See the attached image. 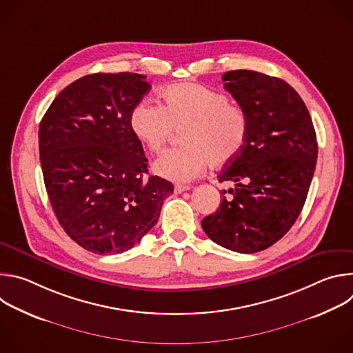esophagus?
<instances>
[{"label":"esophagus","mask_w":353,"mask_h":353,"mask_svg":"<svg viewBox=\"0 0 353 353\" xmlns=\"http://www.w3.org/2000/svg\"><path fill=\"white\" fill-rule=\"evenodd\" d=\"M191 187L190 185H183V184H177L176 187H174V192L176 194H180V192H184V191H188Z\"/></svg>","instance_id":"34e87169"}]
</instances>
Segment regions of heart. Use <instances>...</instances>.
<instances>
[{"mask_svg": "<svg viewBox=\"0 0 353 353\" xmlns=\"http://www.w3.org/2000/svg\"><path fill=\"white\" fill-rule=\"evenodd\" d=\"M161 96L162 106L145 100L130 116L134 135L155 154L162 152L176 130H183L184 146L168 150L155 162L157 174L187 183L211 163L219 168L239 157L248 135V117L225 93L199 83H179Z\"/></svg>", "mask_w": 353, "mask_h": 353, "instance_id": "obj_1", "label": "heart"}]
</instances>
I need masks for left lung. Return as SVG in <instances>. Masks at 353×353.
Masks as SVG:
<instances>
[{
    "instance_id": "obj_1",
    "label": "left lung",
    "mask_w": 353,
    "mask_h": 353,
    "mask_svg": "<svg viewBox=\"0 0 353 353\" xmlns=\"http://www.w3.org/2000/svg\"><path fill=\"white\" fill-rule=\"evenodd\" d=\"M222 79L248 117V135L218 176L221 183H236L233 196H223L201 226L216 244L251 254L276 243L296 222L314 174L317 139L305 102L288 82L250 70L228 71Z\"/></svg>"
}]
</instances>
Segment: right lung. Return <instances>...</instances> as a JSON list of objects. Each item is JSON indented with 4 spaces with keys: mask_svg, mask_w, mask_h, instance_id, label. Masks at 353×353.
Masks as SVG:
<instances>
[{
    "mask_svg": "<svg viewBox=\"0 0 353 353\" xmlns=\"http://www.w3.org/2000/svg\"><path fill=\"white\" fill-rule=\"evenodd\" d=\"M132 72L90 74L63 89L39 125L44 185L65 233L94 254H120L155 226L173 184L145 177L130 116L150 85Z\"/></svg>",
    "mask_w": 353,
    "mask_h": 353,
    "instance_id": "add662e5",
    "label": "right lung"
}]
</instances>
